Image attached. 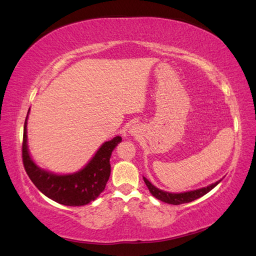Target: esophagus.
<instances>
[{
    "mask_svg": "<svg viewBox=\"0 0 256 256\" xmlns=\"http://www.w3.org/2000/svg\"><path fill=\"white\" fill-rule=\"evenodd\" d=\"M140 132V128L138 126H130V128L128 130V133L130 134V136H136Z\"/></svg>",
    "mask_w": 256,
    "mask_h": 256,
    "instance_id": "esophagus-1",
    "label": "esophagus"
}]
</instances>
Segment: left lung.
Returning a JSON list of instances; mask_svg holds the SVG:
<instances>
[{"instance_id": "left-lung-1", "label": "left lung", "mask_w": 256, "mask_h": 256, "mask_svg": "<svg viewBox=\"0 0 256 256\" xmlns=\"http://www.w3.org/2000/svg\"><path fill=\"white\" fill-rule=\"evenodd\" d=\"M142 179H144V182L146 183V186L152 196H155V198L159 200L164 202V203H168L171 205H180V204L190 203V202L198 200V198H202V196H204L205 194L208 193L210 191H212L214 188L218 186V184L222 181V179H220L217 182L212 183V184H210V186H207L205 188H196V190H193V191L172 193V192H167V191H164V190H160V188H156L152 182L148 181L145 176H142Z\"/></svg>"}]
</instances>
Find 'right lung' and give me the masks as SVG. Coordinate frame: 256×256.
Wrapping results in <instances>:
<instances>
[{
    "label": "right lung",
    "instance_id": "right-lung-1",
    "mask_svg": "<svg viewBox=\"0 0 256 256\" xmlns=\"http://www.w3.org/2000/svg\"><path fill=\"white\" fill-rule=\"evenodd\" d=\"M29 112L30 108L24 126L22 162L32 183L46 198L65 206H84L96 200L109 180L111 154L122 142L121 136L104 142L92 159L78 171L65 174H54L39 167L29 152L27 136Z\"/></svg>",
    "mask_w": 256,
    "mask_h": 256
}]
</instances>
